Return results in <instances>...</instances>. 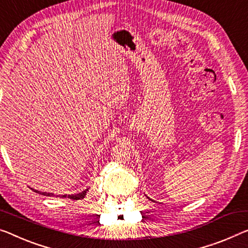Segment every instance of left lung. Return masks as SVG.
Returning <instances> with one entry per match:
<instances>
[{
	"label": "left lung",
	"instance_id": "left-lung-1",
	"mask_svg": "<svg viewBox=\"0 0 248 248\" xmlns=\"http://www.w3.org/2000/svg\"><path fill=\"white\" fill-rule=\"evenodd\" d=\"M148 199H150V197H148ZM150 200H151V199H150ZM151 201H152V200H151Z\"/></svg>",
	"mask_w": 248,
	"mask_h": 248
}]
</instances>
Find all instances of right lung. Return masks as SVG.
Here are the masks:
<instances>
[{"mask_svg":"<svg viewBox=\"0 0 248 248\" xmlns=\"http://www.w3.org/2000/svg\"><path fill=\"white\" fill-rule=\"evenodd\" d=\"M87 190H89V188H86L85 190H83V192H81V193H78V194H66V195H60V197H67V199H71V200H75V201H78V200H82V199H84V196L86 195V192ZM34 192H36V193H39V194H41V195H44V196H54V194L53 193H46V192H40V190H36V189H34ZM58 196V195H56Z\"/></svg>","mask_w":248,"mask_h":248,"instance_id":"add662e5","label":"right lung"}]
</instances>
